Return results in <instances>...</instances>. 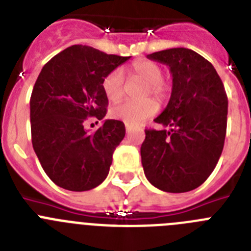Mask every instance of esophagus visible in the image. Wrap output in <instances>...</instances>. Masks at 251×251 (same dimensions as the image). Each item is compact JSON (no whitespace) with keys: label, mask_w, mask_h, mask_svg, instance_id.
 I'll list each match as a JSON object with an SVG mask.
<instances>
[{"label":"esophagus","mask_w":251,"mask_h":251,"mask_svg":"<svg viewBox=\"0 0 251 251\" xmlns=\"http://www.w3.org/2000/svg\"><path fill=\"white\" fill-rule=\"evenodd\" d=\"M130 129H132V127H130L129 124H126V130H127V133H129Z\"/></svg>","instance_id":"1"}]
</instances>
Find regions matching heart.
I'll list each match as a JSON object with an SVG mask.
<instances>
[{
  "instance_id": "1",
  "label": "heart",
  "mask_w": 251,
  "mask_h": 251,
  "mask_svg": "<svg viewBox=\"0 0 251 251\" xmlns=\"http://www.w3.org/2000/svg\"><path fill=\"white\" fill-rule=\"evenodd\" d=\"M132 73L139 79L147 83L145 95L152 94L162 99L166 94L163 84V70L159 65L148 60H141L132 65ZM103 90L110 101H117L124 94V74L122 69H114L104 77ZM158 109V105L153 99H145L141 101L127 100L117 104L110 109V115L114 119L124 122L129 126H136L150 118Z\"/></svg>"
}]
</instances>
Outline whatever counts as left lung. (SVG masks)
<instances>
[{"label":"left lung","instance_id":"obj_1","mask_svg":"<svg viewBox=\"0 0 251 251\" xmlns=\"http://www.w3.org/2000/svg\"><path fill=\"white\" fill-rule=\"evenodd\" d=\"M166 64L172 74V93L154 122L168 130L146 129L142 166L147 179L165 192L179 194L205 182L224 148L227 97L210 61L186 48L147 55Z\"/></svg>","mask_w":251,"mask_h":251}]
</instances>
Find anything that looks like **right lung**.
<instances>
[{
	"label": "right lung",
	"instance_id": "right-lung-1",
	"mask_svg": "<svg viewBox=\"0 0 251 251\" xmlns=\"http://www.w3.org/2000/svg\"><path fill=\"white\" fill-rule=\"evenodd\" d=\"M129 59L73 45L48 61L37 76L30 99L32 147L59 187L88 191L109 174L113 152L126 136L124 123L105 119L89 133L85 122L105 117L104 77Z\"/></svg>",
	"mask_w": 251,
	"mask_h": 251
}]
</instances>
